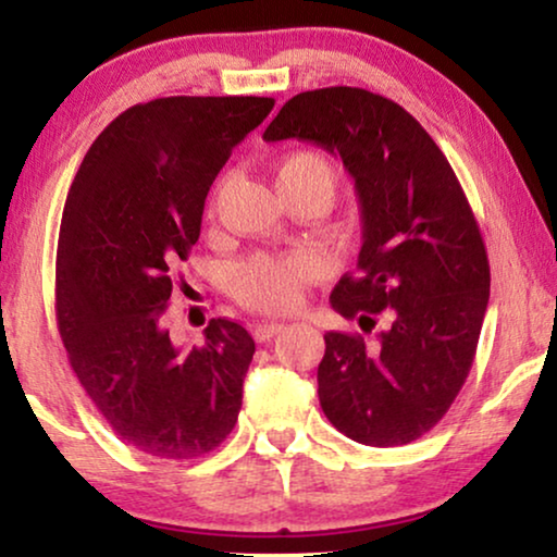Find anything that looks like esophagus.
I'll list each match as a JSON object with an SVG mask.
<instances>
[{"instance_id":"1","label":"esophagus","mask_w":557,"mask_h":557,"mask_svg":"<svg viewBox=\"0 0 557 557\" xmlns=\"http://www.w3.org/2000/svg\"><path fill=\"white\" fill-rule=\"evenodd\" d=\"M278 332H284V322H261V324H256L253 337L258 342H269L271 337H276Z\"/></svg>"}]
</instances>
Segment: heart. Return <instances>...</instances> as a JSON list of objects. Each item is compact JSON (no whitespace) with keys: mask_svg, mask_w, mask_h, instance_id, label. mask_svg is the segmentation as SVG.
<instances>
[{"mask_svg":"<svg viewBox=\"0 0 557 557\" xmlns=\"http://www.w3.org/2000/svg\"><path fill=\"white\" fill-rule=\"evenodd\" d=\"M311 187L322 189L324 195H334V166L330 159L319 151L299 149L286 154L278 162V189ZM225 185L220 182L212 195V208H215ZM322 261L311 250H294V253H256L248 261L238 263L233 271V288L243 307L265 314H286L301 307L304 292L319 276Z\"/></svg>","mask_w":557,"mask_h":557,"instance_id":"b5f03b06","label":"heart"}]
</instances>
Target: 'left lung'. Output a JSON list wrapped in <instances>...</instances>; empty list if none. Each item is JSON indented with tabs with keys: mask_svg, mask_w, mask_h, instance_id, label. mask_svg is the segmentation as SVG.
I'll return each instance as SVG.
<instances>
[{
	"mask_svg": "<svg viewBox=\"0 0 557 557\" xmlns=\"http://www.w3.org/2000/svg\"><path fill=\"white\" fill-rule=\"evenodd\" d=\"M263 139L332 151L360 197L357 271L330 301L362 332L324 334V416L364 446L421 438L467 383L490 301V258L451 164L403 106L349 86L294 96Z\"/></svg>",
	"mask_w": 557,
	"mask_h": 557,
	"instance_id": "1",
	"label": "left lung"
}]
</instances>
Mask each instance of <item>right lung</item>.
I'll list each match as a JSON object with an SVG mask.
<instances>
[{"label": "right lung", "instance_id": "1", "mask_svg": "<svg viewBox=\"0 0 557 557\" xmlns=\"http://www.w3.org/2000/svg\"><path fill=\"white\" fill-rule=\"evenodd\" d=\"M261 96H170L119 113L67 193L55 317L67 362L124 444L197 459L235 429L256 342L210 319L180 349L164 326L180 263L200 238L205 197L233 147L273 109Z\"/></svg>", "mask_w": 557, "mask_h": 557}]
</instances>
